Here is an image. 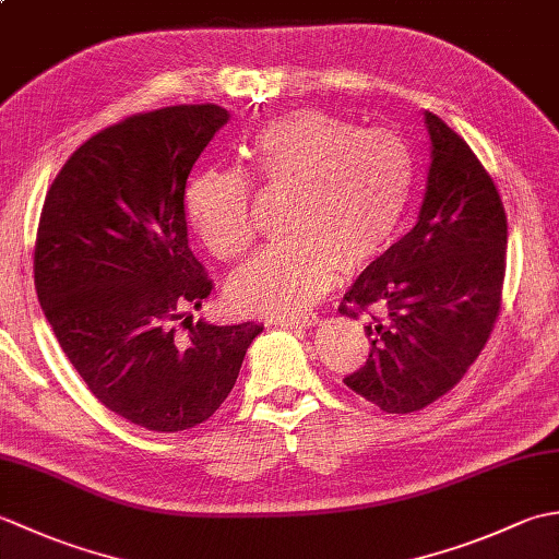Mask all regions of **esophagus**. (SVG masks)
I'll return each instance as SVG.
<instances>
[{"instance_id": "esophagus-1", "label": "esophagus", "mask_w": 559, "mask_h": 559, "mask_svg": "<svg viewBox=\"0 0 559 559\" xmlns=\"http://www.w3.org/2000/svg\"><path fill=\"white\" fill-rule=\"evenodd\" d=\"M319 322L317 314H302V317H278L273 319V324L288 326V329H310Z\"/></svg>"}]
</instances>
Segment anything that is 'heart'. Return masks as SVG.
I'll list each match as a JSON object with an SVG mask.
<instances>
[{"label": "heart", "mask_w": 559, "mask_h": 559, "mask_svg": "<svg viewBox=\"0 0 559 559\" xmlns=\"http://www.w3.org/2000/svg\"><path fill=\"white\" fill-rule=\"evenodd\" d=\"M257 170L269 185L295 187L286 228L247 261L230 302L247 314H295L326 293L338 271L355 273L382 257L408 216L418 165L386 129L362 132L338 117L300 110L266 122L254 136ZM252 180L242 168L211 165L185 189L187 218L218 259L252 245Z\"/></svg>", "instance_id": "1"}]
</instances>
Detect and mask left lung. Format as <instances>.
<instances>
[{"label":"left lung","instance_id":"obj_1","mask_svg":"<svg viewBox=\"0 0 559 559\" xmlns=\"http://www.w3.org/2000/svg\"><path fill=\"white\" fill-rule=\"evenodd\" d=\"M430 173L413 230L355 278L341 314L370 312V355L343 382L384 413H413L454 389L500 314L507 216L476 153L425 112Z\"/></svg>","mask_w":559,"mask_h":559}]
</instances>
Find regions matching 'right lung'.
I'll return each mask as SVG.
<instances>
[{"mask_svg": "<svg viewBox=\"0 0 559 559\" xmlns=\"http://www.w3.org/2000/svg\"><path fill=\"white\" fill-rule=\"evenodd\" d=\"M228 120L211 103L127 117L71 153L45 197L33 271L47 322L91 394L153 432L209 420L264 331L187 317L213 283L189 249L185 187Z\"/></svg>", "mask_w": 559, "mask_h": 559, "instance_id": "add662e5", "label": "right lung"}]
</instances>
